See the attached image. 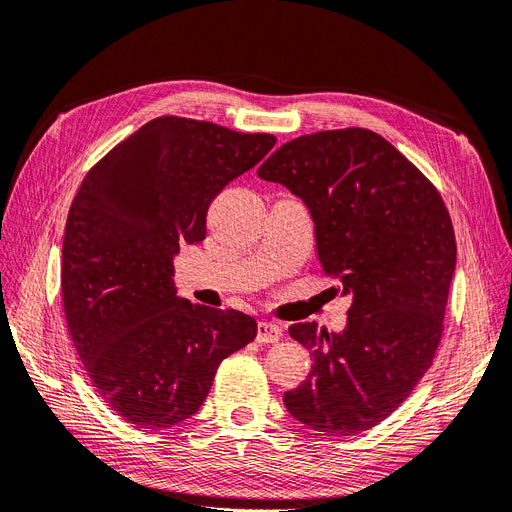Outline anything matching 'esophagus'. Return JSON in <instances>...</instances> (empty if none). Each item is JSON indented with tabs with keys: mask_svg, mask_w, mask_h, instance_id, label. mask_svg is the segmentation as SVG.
Listing matches in <instances>:
<instances>
[{
	"mask_svg": "<svg viewBox=\"0 0 512 512\" xmlns=\"http://www.w3.org/2000/svg\"><path fill=\"white\" fill-rule=\"evenodd\" d=\"M283 336V330L281 325L273 323V321H258V334H256V340L258 342H277L279 338Z\"/></svg>",
	"mask_w": 512,
	"mask_h": 512,
	"instance_id": "34e87169",
	"label": "esophagus"
}]
</instances>
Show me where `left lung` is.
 Wrapping results in <instances>:
<instances>
[{"label":"left lung","instance_id":"obj_1","mask_svg":"<svg viewBox=\"0 0 512 512\" xmlns=\"http://www.w3.org/2000/svg\"><path fill=\"white\" fill-rule=\"evenodd\" d=\"M258 176L304 201L323 273L353 296L338 334L315 321L290 325L313 370L283 403L317 433L370 431L435 359L456 271L452 218L431 180L365 128L285 142Z\"/></svg>","mask_w":512,"mask_h":512}]
</instances>
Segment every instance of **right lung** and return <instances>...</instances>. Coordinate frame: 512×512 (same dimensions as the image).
Returning <instances> with one entry per match:
<instances>
[{
  "label": "right lung",
  "mask_w": 512,
  "mask_h": 512,
  "mask_svg": "<svg viewBox=\"0 0 512 512\" xmlns=\"http://www.w3.org/2000/svg\"><path fill=\"white\" fill-rule=\"evenodd\" d=\"M210 121L157 117L86 174L71 203L60 288L98 395L140 428H170L206 401L254 317L176 296L174 256L206 237L214 197L275 147Z\"/></svg>",
  "instance_id": "obj_1"
}]
</instances>
